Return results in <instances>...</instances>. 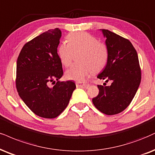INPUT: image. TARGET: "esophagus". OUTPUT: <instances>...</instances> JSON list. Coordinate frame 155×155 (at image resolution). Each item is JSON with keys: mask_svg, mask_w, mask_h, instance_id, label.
Wrapping results in <instances>:
<instances>
[{"mask_svg": "<svg viewBox=\"0 0 155 155\" xmlns=\"http://www.w3.org/2000/svg\"><path fill=\"white\" fill-rule=\"evenodd\" d=\"M76 86L78 87H88L90 86L89 84H85V83H80V82H76Z\"/></svg>", "mask_w": 155, "mask_h": 155, "instance_id": "34e87169", "label": "esophagus"}]
</instances>
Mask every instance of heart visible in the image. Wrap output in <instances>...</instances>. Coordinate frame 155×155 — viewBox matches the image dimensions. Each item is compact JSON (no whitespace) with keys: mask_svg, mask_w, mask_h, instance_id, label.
Listing matches in <instances>:
<instances>
[{"mask_svg":"<svg viewBox=\"0 0 155 155\" xmlns=\"http://www.w3.org/2000/svg\"><path fill=\"white\" fill-rule=\"evenodd\" d=\"M68 43L61 44L58 54L63 64L68 66L71 61L72 50L81 49L79 61L81 63L73 64L66 71L69 80L83 82L88 76L102 70L108 60V49L104 44L91 34L85 32L70 34L67 37Z\"/></svg>","mask_w":155,"mask_h":155,"instance_id":"1","label":"heart"}]
</instances>
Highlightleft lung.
<instances>
[{"label": "left lung", "mask_w": 155, "mask_h": 155, "mask_svg": "<svg viewBox=\"0 0 155 155\" xmlns=\"http://www.w3.org/2000/svg\"><path fill=\"white\" fill-rule=\"evenodd\" d=\"M101 31L106 39L108 56L97 78L111 81V85H98L99 93L92 101L101 112L114 115L126 109L134 97L141 82V69L136 49L129 40L107 29Z\"/></svg>", "instance_id": "left-lung-1"}]
</instances>
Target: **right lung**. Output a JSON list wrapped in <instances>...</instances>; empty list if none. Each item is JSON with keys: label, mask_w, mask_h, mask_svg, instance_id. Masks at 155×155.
Listing matches in <instances>:
<instances>
[{"label": "right lung", "mask_w": 155, "mask_h": 155, "mask_svg": "<svg viewBox=\"0 0 155 155\" xmlns=\"http://www.w3.org/2000/svg\"><path fill=\"white\" fill-rule=\"evenodd\" d=\"M62 37L58 28L49 29L23 47L16 64V85L19 96L40 117L56 118L66 108L76 85L60 82L62 64L57 54ZM58 82L53 87L51 81Z\"/></svg>", "instance_id": "obj_1"}]
</instances>
